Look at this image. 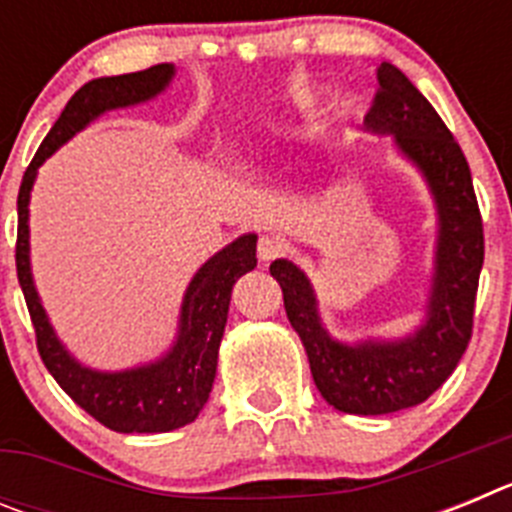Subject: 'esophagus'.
Masks as SVG:
<instances>
[{
  "label": "esophagus",
  "mask_w": 512,
  "mask_h": 512,
  "mask_svg": "<svg viewBox=\"0 0 512 512\" xmlns=\"http://www.w3.org/2000/svg\"><path fill=\"white\" fill-rule=\"evenodd\" d=\"M284 251V243L279 241L277 235H261L259 238V259L264 261V264H269V261H274L277 256H282Z\"/></svg>",
  "instance_id": "1"
}]
</instances>
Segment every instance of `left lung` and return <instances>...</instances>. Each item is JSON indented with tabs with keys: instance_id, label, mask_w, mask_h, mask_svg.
Here are the masks:
<instances>
[{
	"instance_id": "1",
	"label": "left lung",
	"mask_w": 512,
	"mask_h": 512,
	"mask_svg": "<svg viewBox=\"0 0 512 512\" xmlns=\"http://www.w3.org/2000/svg\"><path fill=\"white\" fill-rule=\"evenodd\" d=\"M379 92L364 128L390 135L431 192L436 248L425 292L423 320L400 338L338 341L323 325L315 287L287 259L269 266L284 295L287 318L305 346L315 387L328 405L351 415H387L415 408L441 387L472 338L474 300L485 238L472 174L459 143L431 102L392 63L379 66Z\"/></svg>"
}]
</instances>
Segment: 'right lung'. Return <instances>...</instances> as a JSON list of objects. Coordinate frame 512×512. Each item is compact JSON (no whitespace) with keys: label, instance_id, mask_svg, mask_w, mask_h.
Wrapping results in <instances>:
<instances>
[{"label":"right lung","instance_id":"add662e5","mask_svg":"<svg viewBox=\"0 0 512 512\" xmlns=\"http://www.w3.org/2000/svg\"><path fill=\"white\" fill-rule=\"evenodd\" d=\"M174 76V63H158L135 74L87 81L69 99L51 133L40 143L17 194V279L33 318L40 359L79 408L117 433H169L192 423L205 408L215 382L217 351L228 323L230 292L233 284L256 266V233L238 235L194 271L184 289L176 336L164 354L130 369L104 372L81 364L63 346L40 302L30 266V192L45 158H51L66 140L92 125L104 112L151 102L169 89Z\"/></svg>","mask_w":512,"mask_h":512}]
</instances>
